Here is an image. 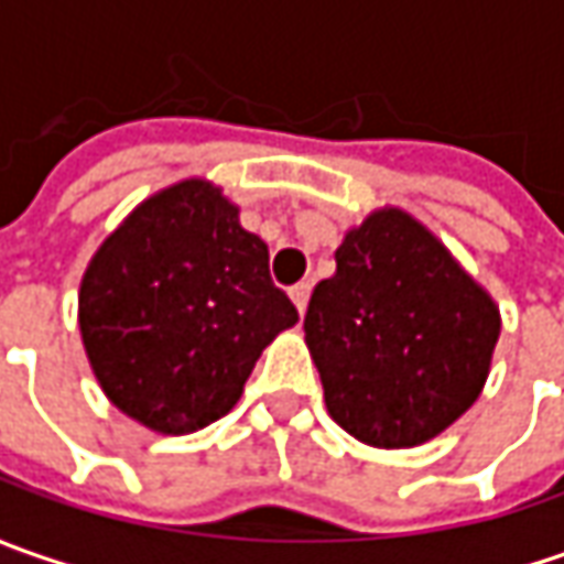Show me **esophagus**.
Instances as JSON below:
<instances>
[{"label":"esophagus","mask_w":564,"mask_h":564,"mask_svg":"<svg viewBox=\"0 0 564 564\" xmlns=\"http://www.w3.org/2000/svg\"><path fill=\"white\" fill-rule=\"evenodd\" d=\"M311 282H297V285H292V301H294V307H297V314H304L307 311V301H311Z\"/></svg>","instance_id":"obj_1"}]
</instances>
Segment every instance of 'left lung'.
Instances as JSON below:
<instances>
[{"instance_id":"8db88e82","label":"left lung","mask_w":564,"mask_h":564,"mask_svg":"<svg viewBox=\"0 0 564 564\" xmlns=\"http://www.w3.org/2000/svg\"><path fill=\"white\" fill-rule=\"evenodd\" d=\"M304 333L333 421L360 443L408 448L477 401L499 311L421 223L382 209L345 235Z\"/></svg>"}]
</instances>
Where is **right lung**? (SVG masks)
Returning a JSON list of instances; mask_svg holds the SVG:
<instances>
[{"label":"right lung","mask_w":564,"mask_h":564,"mask_svg":"<svg viewBox=\"0 0 564 564\" xmlns=\"http://www.w3.org/2000/svg\"><path fill=\"white\" fill-rule=\"evenodd\" d=\"M294 323L267 245L197 178L138 206L80 282V336L102 392L169 436L228 414L260 351Z\"/></svg>","instance_id":"add662e5"}]
</instances>
